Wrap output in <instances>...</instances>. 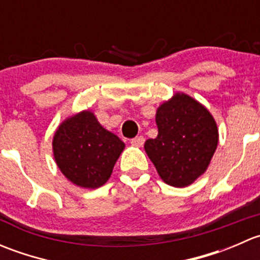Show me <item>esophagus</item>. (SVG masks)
<instances>
[{"instance_id": "obj_1", "label": "esophagus", "mask_w": 260, "mask_h": 260, "mask_svg": "<svg viewBox=\"0 0 260 260\" xmlns=\"http://www.w3.org/2000/svg\"><path fill=\"white\" fill-rule=\"evenodd\" d=\"M131 143L135 147H142L143 143H145V138H143L142 136H138V137L133 138V140L131 141Z\"/></svg>"}]
</instances>
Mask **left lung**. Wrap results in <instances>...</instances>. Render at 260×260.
<instances>
[{
  "label": "left lung",
  "instance_id": "8db88e82",
  "mask_svg": "<svg viewBox=\"0 0 260 260\" xmlns=\"http://www.w3.org/2000/svg\"><path fill=\"white\" fill-rule=\"evenodd\" d=\"M158 135L145 143L147 156L170 186L186 187L208 170L219 142L210 112L192 96L175 93L157 108Z\"/></svg>",
  "mask_w": 260,
  "mask_h": 260
}]
</instances>
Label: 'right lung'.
Returning <instances> with one entry per match:
<instances>
[{
  "label": "right lung",
  "instance_id": "add662e5",
  "mask_svg": "<svg viewBox=\"0 0 260 260\" xmlns=\"http://www.w3.org/2000/svg\"><path fill=\"white\" fill-rule=\"evenodd\" d=\"M124 147L90 111L62 120L52 138V153L61 174L84 188H98L109 180Z\"/></svg>",
  "mask_w": 260,
  "mask_h": 260
}]
</instances>
